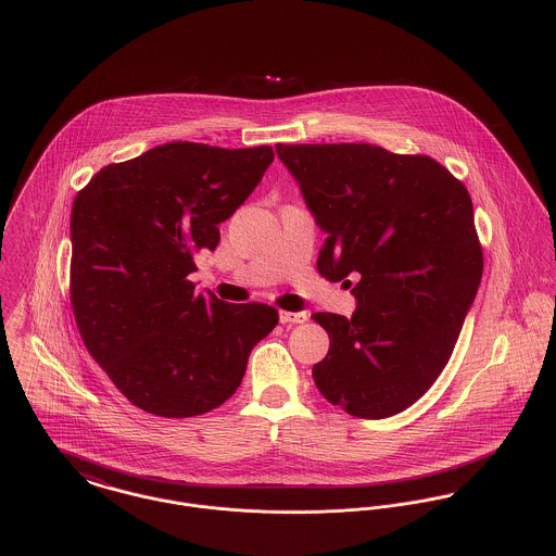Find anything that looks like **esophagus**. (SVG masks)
Listing matches in <instances>:
<instances>
[{"label":"esophagus","mask_w":556,"mask_h":556,"mask_svg":"<svg viewBox=\"0 0 556 556\" xmlns=\"http://www.w3.org/2000/svg\"><path fill=\"white\" fill-rule=\"evenodd\" d=\"M308 320V315L306 313H287V311H280V323H293V325H298V323H306Z\"/></svg>","instance_id":"esophagus-1"}]
</instances>
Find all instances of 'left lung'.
Wrapping results in <instances>:
<instances>
[{"instance_id":"1","label":"left lung","mask_w":556,"mask_h":556,"mask_svg":"<svg viewBox=\"0 0 556 556\" xmlns=\"http://www.w3.org/2000/svg\"><path fill=\"white\" fill-rule=\"evenodd\" d=\"M327 233L325 280L357 276V311L317 313L318 392L383 419L424 396L452 357L483 271L469 190L443 164L368 143L276 146Z\"/></svg>"}]
</instances>
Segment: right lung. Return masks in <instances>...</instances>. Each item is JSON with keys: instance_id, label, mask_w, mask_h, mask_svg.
<instances>
[{"instance_id": "1", "label": "right lung", "mask_w": 556, "mask_h": 556, "mask_svg": "<svg viewBox=\"0 0 556 556\" xmlns=\"http://www.w3.org/2000/svg\"><path fill=\"white\" fill-rule=\"evenodd\" d=\"M271 160L269 146L175 141L106 164L75 197L71 304L80 338L146 413L177 419L220 406L278 323L267 304H227L188 280Z\"/></svg>"}]
</instances>
